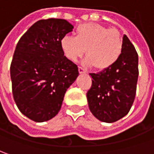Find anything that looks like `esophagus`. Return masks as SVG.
<instances>
[{"mask_svg": "<svg viewBox=\"0 0 154 154\" xmlns=\"http://www.w3.org/2000/svg\"><path fill=\"white\" fill-rule=\"evenodd\" d=\"M78 71H79L80 74H82V73H86V70H84L83 67H81V66L78 67Z\"/></svg>", "mask_w": 154, "mask_h": 154, "instance_id": "obj_1", "label": "esophagus"}]
</instances>
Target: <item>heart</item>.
<instances>
[{"instance_id": "b5f03b06", "label": "heart", "mask_w": 154, "mask_h": 154, "mask_svg": "<svg viewBox=\"0 0 154 154\" xmlns=\"http://www.w3.org/2000/svg\"><path fill=\"white\" fill-rule=\"evenodd\" d=\"M64 56L76 62L85 52L84 63L104 70L112 66L119 59L123 48V38L115 28H108L97 23H85L78 26L75 37L66 35L60 41Z\"/></svg>"}]
</instances>
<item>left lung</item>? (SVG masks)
<instances>
[{
  "label": "left lung",
  "instance_id": "1",
  "mask_svg": "<svg viewBox=\"0 0 154 154\" xmlns=\"http://www.w3.org/2000/svg\"><path fill=\"white\" fill-rule=\"evenodd\" d=\"M90 75L87 99L93 116L108 123L125 116L134 103L139 76L137 51L128 38L123 36L122 51L115 64Z\"/></svg>",
  "mask_w": 154,
  "mask_h": 154
}]
</instances>
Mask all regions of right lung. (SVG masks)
Wrapping results in <instances>:
<instances>
[{
    "mask_svg": "<svg viewBox=\"0 0 154 154\" xmlns=\"http://www.w3.org/2000/svg\"><path fill=\"white\" fill-rule=\"evenodd\" d=\"M72 29L63 19L40 20L17 44L10 66L12 92L18 109L32 121L43 122L57 116L79 74L60 45Z\"/></svg>",
    "mask_w": 154,
    "mask_h": 154,
    "instance_id": "add662e5",
    "label": "right lung"
}]
</instances>
